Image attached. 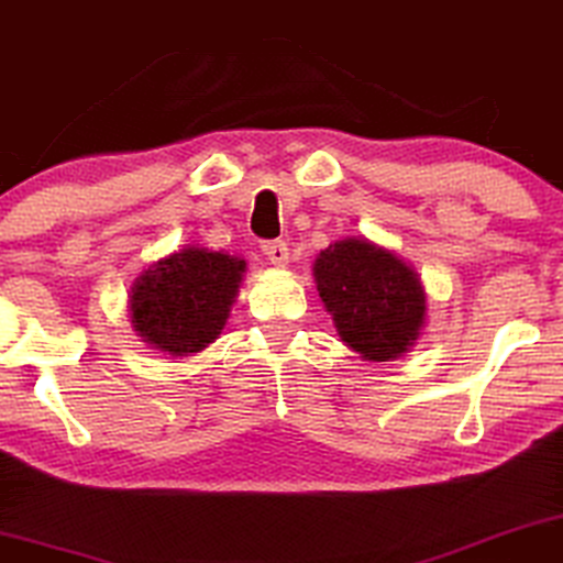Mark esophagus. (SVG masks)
<instances>
[{"label": "esophagus", "mask_w": 563, "mask_h": 563, "mask_svg": "<svg viewBox=\"0 0 563 563\" xmlns=\"http://www.w3.org/2000/svg\"><path fill=\"white\" fill-rule=\"evenodd\" d=\"M262 254L273 262L275 267H286L288 265V244L286 242H265L262 244Z\"/></svg>", "instance_id": "obj_1"}]
</instances>
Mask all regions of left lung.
Wrapping results in <instances>:
<instances>
[{
    "instance_id": "left-lung-1",
    "label": "left lung",
    "mask_w": 563,
    "mask_h": 563,
    "mask_svg": "<svg viewBox=\"0 0 563 563\" xmlns=\"http://www.w3.org/2000/svg\"><path fill=\"white\" fill-rule=\"evenodd\" d=\"M313 280L336 334L368 363L399 360L427 321L417 269L368 236H344L313 260Z\"/></svg>"
}]
</instances>
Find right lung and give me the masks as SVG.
Wrapping results in <instances>:
<instances>
[{
  "mask_svg": "<svg viewBox=\"0 0 563 563\" xmlns=\"http://www.w3.org/2000/svg\"><path fill=\"white\" fill-rule=\"evenodd\" d=\"M246 273V260L200 244L156 260L133 280L131 327L141 342L187 357L219 340Z\"/></svg>",
  "mask_w": 563,
  "mask_h": 563,
  "instance_id": "right-lung-1",
  "label": "right lung"
}]
</instances>
